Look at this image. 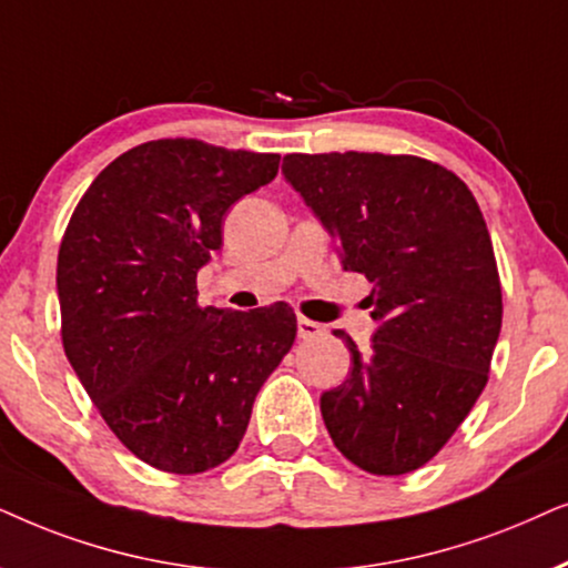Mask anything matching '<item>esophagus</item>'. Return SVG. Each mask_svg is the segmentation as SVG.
Instances as JSON below:
<instances>
[{
    "label": "esophagus",
    "instance_id": "34e87169",
    "mask_svg": "<svg viewBox=\"0 0 568 568\" xmlns=\"http://www.w3.org/2000/svg\"><path fill=\"white\" fill-rule=\"evenodd\" d=\"M320 335H324L322 324L306 320V316H298V337L301 339H314V337H320Z\"/></svg>",
    "mask_w": 568,
    "mask_h": 568
}]
</instances>
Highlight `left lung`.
I'll list each match as a JSON object with an SVG mask.
<instances>
[{"label":"left lung","mask_w":568,"mask_h":568,"mask_svg":"<svg viewBox=\"0 0 568 568\" xmlns=\"http://www.w3.org/2000/svg\"><path fill=\"white\" fill-rule=\"evenodd\" d=\"M283 173L337 239L345 270L374 283L372 351L345 332L351 376L322 395L343 455L372 475L418 470L488 382L501 280L488 225L457 173L418 155L291 153Z\"/></svg>","instance_id":"left-lung-1"}]
</instances>
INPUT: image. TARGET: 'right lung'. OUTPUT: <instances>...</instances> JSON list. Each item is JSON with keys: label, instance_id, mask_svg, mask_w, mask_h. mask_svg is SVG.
<instances>
[{"label": "right lung", "instance_id": "1", "mask_svg": "<svg viewBox=\"0 0 568 568\" xmlns=\"http://www.w3.org/2000/svg\"><path fill=\"white\" fill-rule=\"evenodd\" d=\"M277 153L153 140L98 173L59 246L62 345L121 444L163 473L239 449L254 397L296 339L288 304H196L223 215L277 176Z\"/></svg>", "mask_w": 568, "mask_h": 568}]
</instances>
